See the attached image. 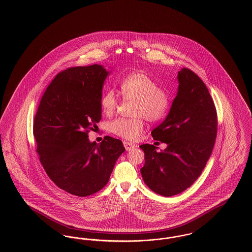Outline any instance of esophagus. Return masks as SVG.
<instances>
[{
    "label": "esophagus",
    "mask_w": 252,
    "mask_h": 252,
    "mask_svg": "<svg viewBox=\"0 0 252 252\" xmlns=\"http://www.w3.org/2000/svg\"><path fill=\"white\" fill-rule=\"evenodd\" d=\"M124 145H125V148L126 149V151H130V150H133V149H135L137 147L136 144H132V143H129V142H124Z\"/></svg>",
    "instance_id": "esophagus-1"
}]
</instances>
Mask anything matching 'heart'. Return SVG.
Returning a JSON list of instances; mask_svg holds the SVG:
<instances>
[{"instance_id":"heart-1","label":"heart","mask_w":252,"mask_h":252,"mask_svg":"<svg viewBox=\"0 0 252 252\" xmlns=\"http://www.w3.org/2000/svg\"><path fill=\"white\" fill-rule=\"evenodd\" d=\"M124 100L133 101L130 119L119 118L111 122L110 131L126 140L137 139L144 129L143 117L148 122L161 120L170 107L167 92L158 88L156 81L146 72H132L120 85ZM118 100L113 91H106L101 97L100 106L106 115H111L117 108Z\"/></svg>"}]
</instances>
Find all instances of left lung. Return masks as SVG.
Here are the masks:
<instances>
[{"mask_svg":"<svg viewBox=\"0 0 252 252\" xmlns=\"http://www.w3.org/2000/svg\"><path fill=\"white\" fill-rule=\"evenodd\" d=\"M179 88L165 120L151 132L155 141L167 144L157 152L153 144H142L145 184L163 196L178 194L197 180L214 149L217 133L215 103L197 74L182 68Z\"/></svg>","mask_w":252,"mask_h":252,"instance_id":"1","label":"left lung"}]
</instances>
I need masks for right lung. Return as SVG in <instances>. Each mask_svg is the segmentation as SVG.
<instances>
[{
    "instance_id": "right-lung-1",
    "label": "right lung",
    "mask_w": 252,
    "mask_h": 252,
    "mask_svg": "<svg viewBox=\"0 0 252 252\" xmlns=\"http://www.w3.org/2000/svg\"><path fill=\"white\" fill-rule=\"evenodd\" d=\"M108 74L98 64L60 72L35 116L33 130L42 166L58 187L76 196L100 191L126 150L122 141L109 136L99 144L88 138L101 120L100 100Z\"/></svg>"
}]
</instances>
